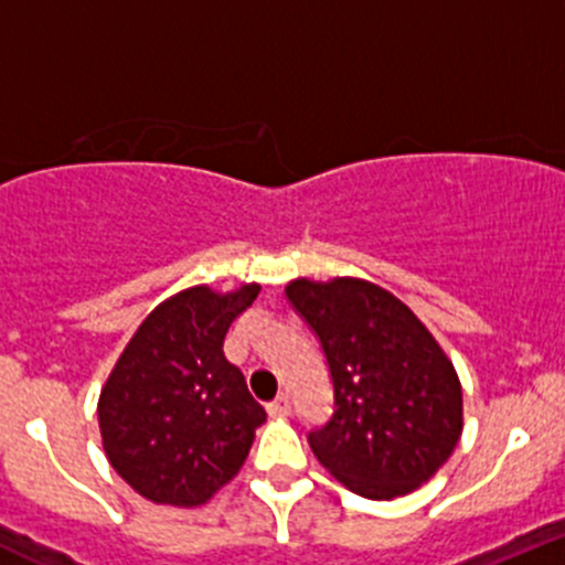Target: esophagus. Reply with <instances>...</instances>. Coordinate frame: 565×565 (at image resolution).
Listing matches in <instances>:
<instances>
[{"label":"esophagus","mask_w":565,"mask_h":565,"mask_svg":"<svg viewBox=\"0 0 565 565\" xmlns=\"http://www.w3.org/2000/svg\"><path fill=\"white\" fill-rule=\"evenodd\" d=\"M267 414L276 416V419H284V416L292 414V403H289L287 394H281V397H276L273 403H267Z\"/></svg>","instance_id":"esophagus-1"}]
</instances>
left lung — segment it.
Instances as JSON below:
<instances>
[{
    "label": "left lung",
    "mask_w": 565,
    "mask_h": 565,
    "mask_svg": "<svg viewBox=\"0 0 565 565\" xmlns=\"http://www.w3.org/2000/svg\"><path fill=\"white\" fill-rule=\"evenodd\" d=\"M287 298L331 370L333 416L309 434L317 461L366 500L428 483L463 430L461 381L434 333L403 300L361 278H295Z\"/></svg>",
    "instance_id": "obj_1"
}]
</instances>
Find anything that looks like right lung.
I'll return each mask as SVG.
<instances>
[{
    "label": "right lung",
    "instance_id": "1",
    "mask_svg": "<svg viewBox=\"0 0 565 565\" xmlns=\"http://www.w3.org/2000/svg\"><path fill=\"white\" fill-rule=\"evenodd\" d=\"M259 289H184L140 322L115 361L98 430L107 461L146 500L204 505L248 458L267 414L223 355V339Z\"/></svg>",
    "mask_w": 565,
    "mask_h": 565
}]
</instances>
